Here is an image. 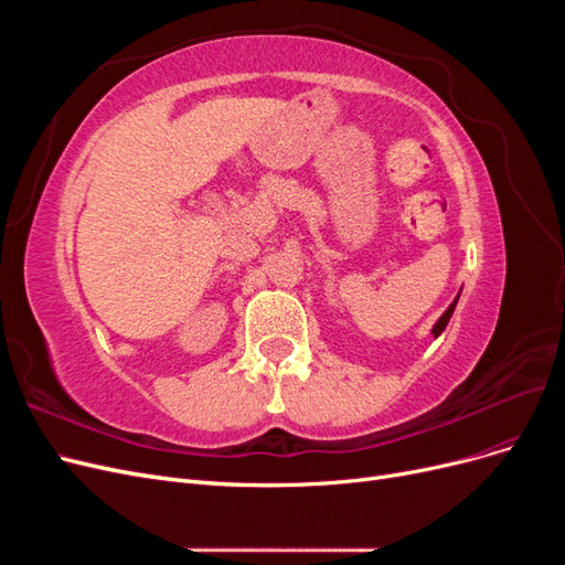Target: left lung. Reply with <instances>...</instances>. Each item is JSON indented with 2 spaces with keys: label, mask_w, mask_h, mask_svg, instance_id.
<instances>
[{
  "label": "left lung",
  "mask_w": 565,
  "mask_h": 565,
  "mask_svg": "<svg viewBox=\"0 0 565 565\" xmlns=\"http://www.w3.org/2000/svg\"><path fill=\"white\" fill-rule=\"evenodd\" d=\"M457 299H459V297H457ZM457 299H455V301H452V303L448 306V311H446V313H443V316H440V318L436 320V324H434V330H431V332H434V337H438V334H440L443 330H446V324L450 322V318H452V311H455V306H457Z\"/></svg>",
  "instance_id": "left-lung-1"
}]
</instances>
